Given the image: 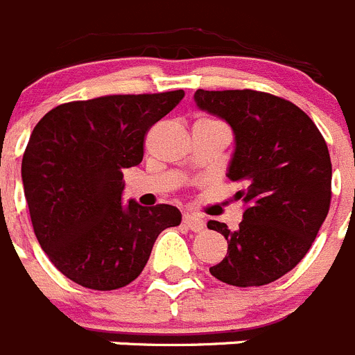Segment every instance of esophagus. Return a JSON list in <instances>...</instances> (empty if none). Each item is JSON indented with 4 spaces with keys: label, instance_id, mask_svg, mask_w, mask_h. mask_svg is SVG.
Wrapping results in <instances>:
<instances>
[{
    "label": "esophagus",
    "instance_id": "1",
    "mask_svg": "<svg viewBox=\"0 0 355 355\" xmlns=\"http://www.w3.org/2000/svg\"><path fill=\"white\" fill-rule=\"evenodd\" d=\"M183 224L187 225L188 229H192V231H196V233H199V231H202L205 229V220L200 218V216L193 215V213H184L183 215Z\"/></svg>",
    "mask_w": 355,
    "mask_h": 355
}]
</instances>
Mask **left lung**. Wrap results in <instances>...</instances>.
Here are the masks:
<instances>
[{
    "label": "left lung",
    "mask_w": 355,
    "mask_h": 355,
    "mask_svg": "<svg viewBox=\"0 0 355 355\" xmlns=\"http://www.w3.org/2000/svg\"><path fill=\"white\" fill-rule=\"evenodd\" d=\"M197 108L233 130L227 178L243 184L236 231L208 227L227 240V254L209 268L233 286H263L299 265L331 205L332 165L315 122L293 103L256 90H197Z\"/></svg>",
    "instance_id": "left-lung-1"
}]
</instances>
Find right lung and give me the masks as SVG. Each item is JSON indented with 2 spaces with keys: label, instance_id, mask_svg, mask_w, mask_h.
<instances>
[{
  "label": "right lung",
  "instance_id": "1",
  "mask_svg": "<svg viewBox=\"0 0 355 355\" xmlns=\"http://www.w3.org/2000/svg\"><path fill=\"white\" fill-rule=\"evenodd\" d=\"M183 90L105 96L44 115L23 156L31 224L53 265L90 290L139 277L163 229L181 224L175 206L122 205V171L144 158V137L180 105Z\"/></svg>",
  "mask_w": 355,
  "mask_h": 355
}]
</instances>
